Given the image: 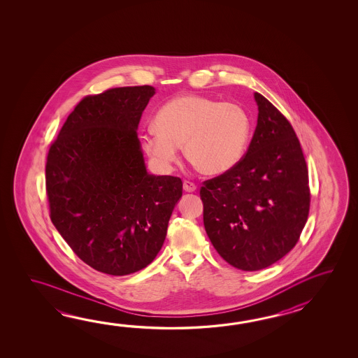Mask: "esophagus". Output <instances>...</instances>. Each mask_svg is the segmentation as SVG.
<instances>
[{
    "mask_svg": "<svg viewBox=\"0 0 358 358\" xmlns=\"http://www.w3.org/2000/svg\"><path fill=\"white\" fill-rule=\"evenodd\" d=\"M182 188H184L185 192L192 193V192H196V189H197V185H196L194 182H189V180H185L184 184H182Z\"/></svg>",
    "mask_w": 358,
    "mask_h": 358,
    "instance_id": "1",
    "label": "esophagus"
}]
</instances>
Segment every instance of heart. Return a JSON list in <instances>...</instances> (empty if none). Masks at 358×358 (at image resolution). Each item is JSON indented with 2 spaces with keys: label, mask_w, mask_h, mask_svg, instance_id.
Returning <instances> with one entry per match:
<instances>
[{
  "label": "heart",
  "mask_w": 358,
  "mask_h": 358,
  "mask_svg": "<svg viewBox=\"0 0 358 358\" xmlns=\"http://www.w3.org/2000/svg\"><path fill=\"white\" fill-rule=\"evenodd\" d=\"M153 125L141 142L157 166L171 168L182 145L185 157L206 176H220L236 166L251 129L250 116L241 105L197 94L170 99L157 111Z\"/></svg>",
  "instance_id": "heart-1"
}]
</instances>
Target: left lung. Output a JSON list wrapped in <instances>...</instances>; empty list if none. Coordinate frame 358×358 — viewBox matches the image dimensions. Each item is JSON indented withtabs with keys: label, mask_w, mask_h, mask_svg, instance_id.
Instances as JSON below:
<instances>
[{
	"label": "left lung",
	"mask_w": 358,
	"mask_h": 358,
	"mask_svg": "<svg viewBox=\"0 0 358 358\" xmlns=\"http://www.w3.org/2000/svg\"><path fill=\"white\" fill-rule=\"evenodd\" d=\"M257 125L236 166L203 182L206 233L231 266L257 271L297 244L310 211L308 170L288 119L255 93Z\"/></svg>",
	"instance_id": "obj_1"
}]
</instances>
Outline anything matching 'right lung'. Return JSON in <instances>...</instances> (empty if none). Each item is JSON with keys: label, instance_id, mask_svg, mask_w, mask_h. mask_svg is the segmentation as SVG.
<instances>
[{"label": "right lung", "instance_id": "add662e5", "mask_svg": "<svg viewBox=\"0 0 358 358\" xmlns=\"http://www.w3.org/2000/svg\"><path fill=\"white\" fill-rule=\"evenodd\" d=\"M151 85L84 97L50 147V217L76 256L105 274H133L152 262L182 197L180 178L147 173L138 124Z\"/></svg>", "mask_w": 358, "mask_h": 358}]
</instances>
